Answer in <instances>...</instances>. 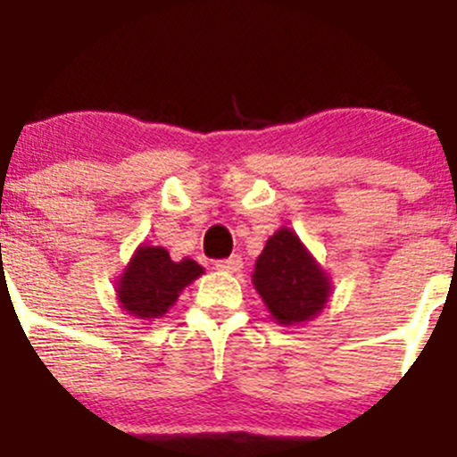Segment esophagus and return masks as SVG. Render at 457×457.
I'll use <instances>...</instances> for the list:
<instances>
[{
	"mask_svg": "<svg viewBox=\"0 0 457 457\" xmlns=\"http://www.w3.org/2000/svg\"><path fill=\"white\" fill-rule=\"evenodd\" d=\"M214 267L219 271H228V274H237V271H241L243 267V258L238 254L229 256V258H223V261H216Z\"/></svg>",
	"mask_w": 457,
	"mask_h": 457,
	"instance_id": "obj_1",
	"label": "esophagus"
}]
</instances>
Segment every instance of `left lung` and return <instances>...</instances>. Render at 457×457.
Listing matches in <instances>:
<instances>
[{
	"mask_svg": "<svg viewBox=\"0 0 457 457\" xmlns=\"http://www.w3.org/2000/svg\"><path fill=\"white\" fill-rule=\"evenodd\" d=\"M252 283L271 318L285 327L316 318L331 294L329 276L289 228H280L265 243Z\"/></svg>",
	"mask_w": 457,
	"mask_h": 457,
	"instance_id": "left-lung-1",
	"label": "left lung"
}]
</instances>
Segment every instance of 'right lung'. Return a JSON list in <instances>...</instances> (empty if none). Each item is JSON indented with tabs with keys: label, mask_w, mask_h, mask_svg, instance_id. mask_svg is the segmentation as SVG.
Wrapping results in <instances>:
<instances>
[{
	"label": "right lung",
	"mask_w": 457,
	"mask_h": 457,
	"mask_svg": "<svg viewBox=\"0 0 457 457\" xmlns=\"http://www.w3.org/2000/svg\"><path fill=\"white\" fill-rule=\"evenodd\" d=\"M201 274L203 267L192 258L174 262L163 247L141 245L119 276L117 298L130 316L152 320L163 316Z\"/></svg>",
	"instance_id": "right-lung-1"
}]
</instances>
